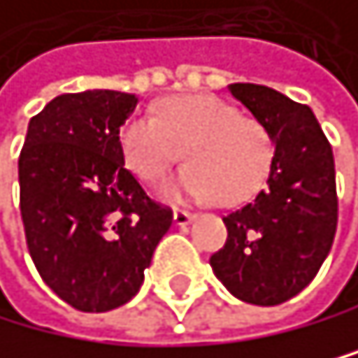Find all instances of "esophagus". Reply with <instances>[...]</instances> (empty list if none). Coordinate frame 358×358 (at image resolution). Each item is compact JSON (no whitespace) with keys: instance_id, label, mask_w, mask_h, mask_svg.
Here are the masks:
<instances>
[{"instance_id":"1","label":"esophagus","mask_w":358,"mask_h":358,"mask_svg":"<svg viewBox=\"0 0 358 358\" xmlns=\"http://www.w3.org/2000/svg\"><path fill=\"white\" fill-rule=\"evenodd\" d=\"M192 221H194V214L185 212V210H176V212H173V223H176V225H180V228H185V225H189Z\"/></svg>"}]
</instances>
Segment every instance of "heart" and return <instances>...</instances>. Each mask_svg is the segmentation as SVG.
Here are the masks:
<instances>
[{"label": "heart", "mask_w": 358, "mask_h": 358, "mask_svg": "<svg viewBox=\"0 0 358 358\" xmlns=\"http://www.w3.org/2000/svg\"><path fill=\"white\" fill-rule=\"evenodd\" d=\"M128 169L151 182L180 153L187 164L160 185L171 203L210 201L243 203L266 180L273 162V142L259 122L212 94L169 99L157 117L139 113L119 133Z\"/></svg>", "instance_id": "b5f03b06"}]
</instances>
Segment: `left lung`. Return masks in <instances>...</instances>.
Segmentation results:
<instances>
[{
	"mask_svg": "<svg viewBox=\"0 0 358 358\" xmlns=\"http://www.w3.org/2000/svg\"><path fill=\"white\" fill-rule=\"evenodd\" d=\"M230 94L273 142V162L255 201L223 216L228 241L210 257L234 298L273 307L316 278L336 234L334 155L309 106L266 85L232 83Z\"/></svg>",
	"mask_w": 358,
	"mask_h": 358,
	"instance_id": "left-lung-1",
	"label": "left lung"
}]
</instances>
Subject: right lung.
I'll return each mask as SVG.
<instances>
[{
	"label": "right lung",
	"instance_id": "1",
	"mask_svg": "<svg viewBox=\"0 0 358 358\" xmlns=\"http://www.w3.org/2000/svg\"><path fill=\"white\" fill-rule=\"evenodd\" d=\"M137 101L115 90L60 94L29 122L20 153L31 259L78 311H110L135 298L173 221L124 164L119 130Z\"/></svg>",
	"mask_w": 358,
	"mask_h": 358
}]
</instances>
